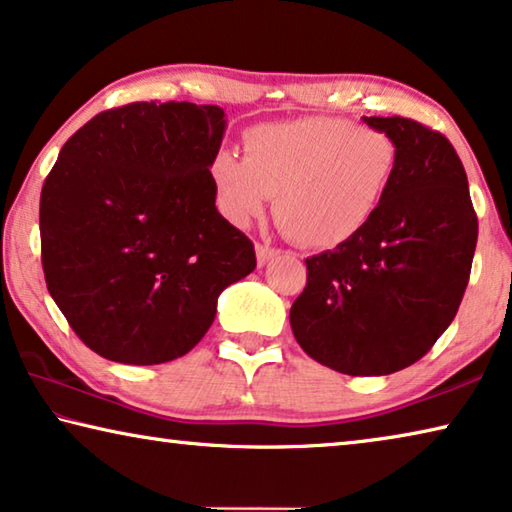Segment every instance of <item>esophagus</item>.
Returning <instances> with one entry per match:
<instances>
[{"mask_svg":"<svg viewBox=\"0 0 512 512\" xmlns=\"http://www.w3.org/2000/svg\"><path fill=\"white\" fill-rule=\"evenodd\" d=\"M255 253H257V264L264 266V264H269L273 257H278L280 250L278 248H271L269 243H257Z\"/></svg>","mask_w":512,"mask_h":512,"instance_id":"1","label":"esophagus"}]
</instances>
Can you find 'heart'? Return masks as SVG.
Instances as JSON below:
<instances>
[{
  "label": "heart",
  "instance_id": "heart-1",
  "mask_svg": "<svg viewBox=\"0 0 512 512\" xmlns=\"http://www.w3.org/2000/svg\"><path fill=\"white\" fill-rule=\"evenodd\" d=\"M246 157L218 150L209 159L218 212L246 225L269 209L291 239L337 248L367 227L392 191L399 141L383 127L312 116L250 129Z\"/></svg>",
  "mask_w": 512,
  "mask_h": 512
}]
</instances>
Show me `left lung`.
Returning <instances> with one entry per match:
<instances>
[{
	"label": "left lung",
	"instance_id": "1",
	"mask_svg": "<svg viewBox=\"0 0 512 512\" xmlns=\"http://www.w3.org/2000/svg\"><path fill=\"white\" fill-rule=\"evenodd\" d=\"M399 141L376 218L307 257L289 321L300 348L348 376H387L431 351L465 296L478 239L467 173L444 134L403 116H364Z\"/></svg>",
	"mask_w": 512,
	"mask_h": 512
}]
</instances>
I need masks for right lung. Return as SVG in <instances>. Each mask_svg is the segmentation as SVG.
<instances>
[{
    "label": "right lung",
    "mask_w": 512,
    "mask_h": 512,
    "mask_svg": "<svg viewBox=\"0 0 512 512\" xmlns=\"http://www.w3.org/2000/svg\"><path fill=\"white\" fill-rule=\"evenodd\" d=\"M214 104L132 102L77 129L40 191V262L54 303L111 362L182 358L216 298L255 271V246L218 214Z\"/></svg>",
    "instance_id": "add662e5"
}]
</instances>
